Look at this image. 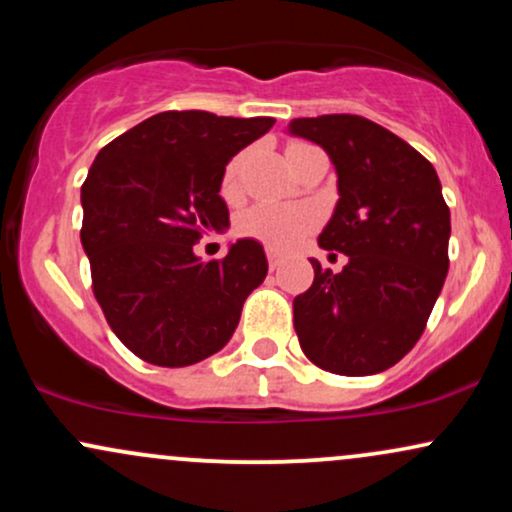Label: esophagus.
<instances>
[{
    "instance_id": "obj_1",
    "label": "esophagus",
    "mask_w": 512,
    "mask_h": 512,
    "mask_svg": "<svg viewBox=\"0 0 512 512\" xmlns=\"http://www.w3.org/2000/svg\"><path fill=\"white\" fill-rule=\"evenodd\" d=\"M267 260H269V269H276L281 264V252L274 248H267Z\"/></svg>"
}]
</instances>
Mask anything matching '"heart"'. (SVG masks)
Returning a JSON list of instances; mask_svg holds the SVG:
<instances>
[{
    "instance_id": "heart-1",
    "label": "heart",
    "mask_w": 512,
    "mask_h": 512,
    "mask_svg": "<svg viewBox=\"0 0 512 512\" xmlns=\"http://www.w3.org/2000/svg\"><path fill=\"white\" fill-rule=\"evenodd\" d=\"M240 158L228 163L223 173V195L236 197ZM315 214L308 207H281V204H257L240 216L238 228L243 236L262 240L269 248H291L313 228Z\"/></svg>"
}]
</instances>
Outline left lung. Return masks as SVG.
I'll list each match as a JSON object with an SVG mask.
<instances>
[{
  "mask_svg": "<svg viewBox=\"0 0 512 512\" xmlns=\"http://www.w3.org/2000/svg\"><path fill=\"white\" fill-rule=\"evenodd\" d=\"M286 132L322 146L337 170V207L317 243L346 255L342 272L310 260L313 286L293 301L298 342L330 373H383L419 342L448 276L450 209L436 168L358 115L298 117Z\"/></svg>",
  "mask_w": 512,
  "mask_h": 512,
  "instance_id": "left-lung-1",
  "label": "left lung"
}]
</instances>
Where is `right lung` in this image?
Listing matches in <instances>:
<instances>
[{
    "label": "right lung",
    "instance_id": "obj_1",
    "mask_svg": "<svg viewBox=\"0 0 512 512\" xmlns=\"http://www.w3.org/2000/svg\"><path fill=\"white\" fill-rule=\"evenodd\" d=\"M272 125L168 110L113 139L88 170L81 245L93 293L117 339L146 363L182 368L221 351L267 276L257 240L240 238L211 262L192 245L228 228V161Z\"/></svg>",
    "mask_w": 512,
    "mask_h": 512
}]
</instances>
